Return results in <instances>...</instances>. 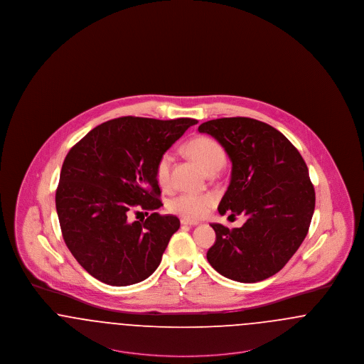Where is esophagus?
<instances>
[{
  "mask_svg": "<svg viewBox=\"0 0 364 364\" xmlns=\"http://www.w3.org/2000/svg\"><path fill=\"white\" fill-rule=\"evenodd\" d=\"M181 224H183V225L195 226L198 225L199 223H198V221H193V220H187V218H183V220H181Z\"/></svg>",
  "mask_w": 364,
  "mask_h": 364,
  "instance_id": "1",
  "label": "esophagus"
}]
</instances>
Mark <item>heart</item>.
I'll list each match as a JSON object with an SVG mask.
<instances>
[{"label": "heart", "mask_w": 364, "mask_h": 364, "mask_svg": "<svg viewBox=\"0 0 364 364\" xmlns=\"http://www.w3.org/2000/svg\"><path fill=\"white\" fill-rule=\"evenodd\" d=\"M186 153L196 165L206 173L218 172L224 164L226 156L223 146L208 136H196L191 139L184 147ZM171 166L172 154L164 153L156 164V180L161 188H168L171 184ZM215 202L211 193H180L169 200L168 208L174 214H178L187 220L200 218Z\"/></svg>", "instance_id": "1"}]
</instances>
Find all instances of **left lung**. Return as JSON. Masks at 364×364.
Instances as JSON below:
<instances>
[{
    "label": "left lung",
    "mask_w": 364,
    "mask_h": 364,
    "mask_svg": "<svg viewBox=\"0 0 364 364\" xmlns=\"http://www.w3.org/2000/svg\"><path fill=\"white\" fill-rule=\"evenodd\" d=\"M199 132L217 139L232 161L230 183L218 211L245 215L242 228L211 224L208 263L224 277L258 282L278 273L306 239L315 208L307 165L294 144L266 122L225 117Z\"/></svg>",
    "instance_id": "obj_1"
}]
</instances>
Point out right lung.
<instances>
[{"mask_svg":"<svg viewBox=\"0 0 364 364\" xmlns=\"http://www.w3.org/2000/svg\"><path fill=\"white\" fill-rule=\"evenodd\" d=\"M195 124L119 117L95 127L70 149L55 208L64 242L92 277L127 287L156 272L180 221L153 213L131 223L129 215L162 206L156 161Z\"/></svg>","mask_w":364,"mask_h":364,"instance_id":"right-lung-1","label":"right lung"}]
</instances>
